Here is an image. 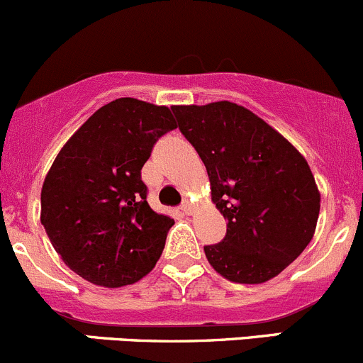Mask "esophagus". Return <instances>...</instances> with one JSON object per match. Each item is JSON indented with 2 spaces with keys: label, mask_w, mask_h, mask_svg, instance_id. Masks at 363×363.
<instances>
[{
  "label": "esophagus",
  "mask_w": 363,
  "mask_h": 363,
  "mask_svg": "<svg viewBox=\"0 0 363 363\" xmlns=\"http://www.w3.org/2000/svg\"><path fill=\"white\" fill-rule=\"evenodd\" d=\"M180 209H182L183 215H190V211H192V206H190L189 203H183L182 206H180Z\"/></svg>",
  "instance_id": "1"
}]
</instances>
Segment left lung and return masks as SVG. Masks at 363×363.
<instances>
[{
  "instance_id": "left-lung-1",
  "label": "left lung",
  "mask_w": 363,
  "mask_h": 363,
  "mask_svg": "<svg viewBox=\"0 0 363 363\" xmlns=\"http://www.w3.org/2000/svg\"><path fill=\"white\" fill-rule=\"evenodd\" d=\"M182 134L204 162L227 234L204 246L223 278L255 285L304 252L320 215L306 159L271 125L229 101L173 106Z\"/></svg>"
}]
</instances>
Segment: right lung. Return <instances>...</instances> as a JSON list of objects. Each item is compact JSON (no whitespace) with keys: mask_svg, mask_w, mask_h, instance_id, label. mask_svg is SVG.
I'll return each mask as SVG.
<instances>
[{"mask_svg":"<svg viewBox=\"0 0 363 363\" xmlns=\"http://www.w3.org/2000/svg\"><path fill=\"white\" fill-rule=\"evenodd\" d=\"M177 129L167 106L121 98L99 108L62 147L42 189V223L71 271L106 289L155 267L174 220L148 206L141 167Z\"/></svg>","mask_w":363,"mask_h":363,"instance_id":"1","label":"right lung"}]
</instances>
